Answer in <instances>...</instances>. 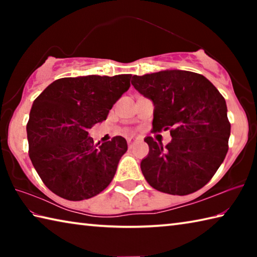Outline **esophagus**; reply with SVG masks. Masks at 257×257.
Returning <instances> with one entry per match:
<instances>
[{
  "mask_svg": "<svg viewBox=\"0 0 257 257\" xmlns=\"http://www.w3.org/2000/svg\"><path fill=\"white\" fill-rule=\"evenodd\" d=\"M136 141V138H128V145H129V149H132L133 147V144H134V142Z\"/></svg>",
  "mask_w": 257,
  "mask_h": 257,
  "instance_id": "1",
  "label": "esophagus"
}]
</instances>
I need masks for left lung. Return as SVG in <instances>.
Masks as SVG:
<instances>
[{
	"instance_id": "8db88e82",
	"label": "left lung",
	"mask_w": 257,
	"mask_h": 257,
	"mask_svg": "<svg viewBox=\"0 0 257 257\" xmlns=\"http://www.w3.org/2000/svg\"><path fill=\"white\" fill-rule=\"evenodd\" d=\"M132 84L154 103L153 133L170 130L167 146L146 137L150 153L141 168L162 193L188 195L205 186L227 155L231 125L227 104L199 73L165 70L134 76Z\"/></svg>"
}]
</instances>
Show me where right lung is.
I'll use <instances>...</instances> for the list:
<instances>
[{
  "label": "right lung",
  "mask_w": 257,
  "mask_h": 257,
  "mask_svg": "<svg viewBox=\"0 0 257 257\" xmlns=\"http://www.w3.org/2000/svg\"><path fill=\"white\" fill-rule=\"evenodd\" d=\"M130 79L132 75L61 78L34 101L27 123L29 158L55 195L82 201L110 185L127 141L115 136L98 146L88 130L106 120Z\"/></svg>",
  "instance_id": "1"
}]
</instances>
